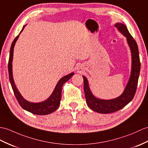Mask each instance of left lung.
Returning a JSON list of instances; mask_svg holds the SVG:
<instances>
[{"label": "left lung", "instance_id": "8db88e82", "mask_svg": "<svg viewBox=\"0 0 148 148\" xmlns=\"http://www.w3.org/2000/svg\"><path fill=\"white\" fill-rule=\"evenodd\" d=\"M114 26L126 38L127 42L130 48L132 58L131 71L123 93L117 98L110 100L98 99L93 95L90 89L87 78L83 76L86 103L90 109L100 114H109L119 110L131 101L136 91L140 73V63L138 47L136 41L129 33L127 27L124 24L117 23L115 24Z\"/></svg>", "mask_w": 148, "mask_h": 148}]
</instances>
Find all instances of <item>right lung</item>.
Segmentation results:
<instances>
[{"label":"right lung","instance_id":"obj_1","mask_svg":"<svg viewBox=\"0 0 148 148\" xmlns=\"http://www.w3.org/2000/svg\"><path fill=\"white\" fill-rule=\"evenodd\" d=\"M25 26H26V25H25V26H23V28L20 32L19 34L21 33V32L23 31ZM19 34L14 39V40L13 41L11 45V47H10V49L9 60L8 63L9 80L10 84H11L14 95H15L19 105L22 107L24 110L36 115H41V116H42V115L49 114L53 112L54 111H55L59 107L61 98H62V86L64 83L66 82L70 78L72 77V76L74 75V73H71L61 78L58 81V82L57 83V84L55 86V89H54L53 93H51V95L46 100H45V101L38 103H33L29 102L25 99H24V97L21 95L19 91L18 90V89L16 87L15 83H14V81L12 75V60L14 48L17 40L19 37Z\"/></svg>","mask_w":148,"mask_h":148}]
</instances>
